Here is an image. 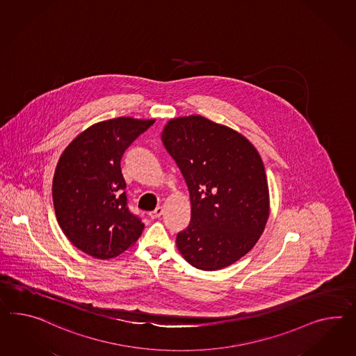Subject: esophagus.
Returning <instances> with one entry per match:
<instances>
[{
  "label": "esophagus",
  "instance_id": "34e87169",
  "mask_svg": "<svg viewBox=\"0 0 356 356\" xmlns=\"http://www.w3.org/2000/svg\"><path fill=\"white\" fill-rule=\"evenodd\" d=\"M163 213H164V208H163V207H157L154 211L149 213V218H160V217L163 216Z\"/></svg>",
  "mask_w": 356,
  "mask_h": 356
}]
</instances>
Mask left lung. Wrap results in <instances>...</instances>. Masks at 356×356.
Segmentation results:
<instances>
[{
    "mask_svg": "<svg viewBox=\"0 0 356 356\" xmlns=\"http://www.w3.org/2000/svg\"><path fill=\"white\" fill-rule=\"evenodd\" d=\"M161 140L191 199V222L177 235L179 253L204 271L235 264L255 245L270 216L258 151L236 130L199 115L169 120Z\"/></svg>",
    "mask_w": 356,
    "mask_h": 356,
    "instance_id": "1",
    "label": "left lung"
}]
</instances>
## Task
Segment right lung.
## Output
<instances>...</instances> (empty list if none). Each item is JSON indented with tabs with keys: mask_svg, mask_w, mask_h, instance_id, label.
Wrapping results in <instances>:
<instances>
[{
	"mask_svg": "<svg viewBox=\"0 0 356 356\" xmlns=\"http://www.w3.org/2000/svg\"><path fill=\"white\" fill-rule=\"evenodd\" d=\"M155 120L118 118L85 129L65 147L55 168L53 202L64 235L97 259L134 245L145 225L129 211L120 161Z\"/></svg>",
	"mask_w": 356,
	"mask_h": 356,
	"instance_id": "right-lung-1",
	"label": "right lung"
}]
</instances>
